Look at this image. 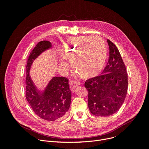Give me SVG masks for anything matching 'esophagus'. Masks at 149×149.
Segmentation results:
<instances>
[{"label": "esophagus", "instance_id": "34e87169", "mask_svg": "<svg viewBox=\"0 0 149 149\" xmlns=\"http://www.w3.org/2000/svg\"><path fill=\"white\" fill-rule=\"evenodd\" d=\"M80 84L79 82L78 81H70V90L72 92H74L76 88V87L79 86Z\"/></svg>", "mask_w": 149, "mask_h": 149}]
</instances>
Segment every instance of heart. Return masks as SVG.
Returning <instances> with one entry per match:
<instances>
[{"mask_svg": "<svg viewBox=\"0 0 149 149\" xmlns=\"http://www.w3.org/2000/svg\"><path fill=\"white\" fill-rule=\"evenodd\" d=\"M63 57L71 61L74 69L87 77L100 74L107 59V46L98 36L71 38L63 46ZM60 64L62 67H67V63L63 61Z\"/></svg>", "mask_w": 149, "mask_h": 149, "instance_id": "heart-1", "label": "heart"}]
</instances>
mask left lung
<instances>
[{
	"label": "left lung",
	"instance_id": "1",
	"mask_svg": "<svg viewBox=\"0 0 149 149\" xmlns=\"http://www.w3.org/2000/svg\"><path fill=\"white\" fill-rule=\"evenodd\" d=\"M110 55L101 75L89 78L84 84L88 91V105L94 116L107 117L117 112L125 100L128 76L120 53L107 39Z\"/></svg>",
	"mask_w": 149,
	"mask_h": 149
}]
</instances>
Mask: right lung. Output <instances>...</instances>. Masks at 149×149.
Returning <instances> with one entry per match:
<instances>
[{
  "instance_id": "right-lung-1",
  "label": "right lung",
  "mask_w": 149,
  "mask_h": 149,
  "mask_svg": "<svg viewBox=\"0 0 149 149\" xmlns=\"http://www.w3.org/2000/svg\"><path fill=\"white\" fill-rule=\"evenodd\" d=\"M51 47L49 41L37 44L27 59L26 67V98L34 113L47 121H55L64 116L68 111L71 101V92L68 79L54 77L48 84L43 95L38 94L29 77V70L34 59L42 52Z\"/></svg>"
}]
</instances>
